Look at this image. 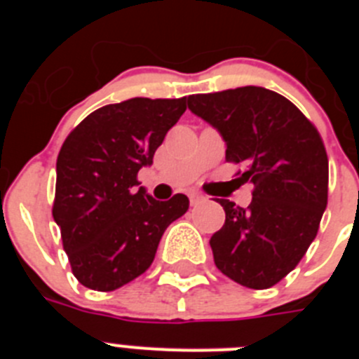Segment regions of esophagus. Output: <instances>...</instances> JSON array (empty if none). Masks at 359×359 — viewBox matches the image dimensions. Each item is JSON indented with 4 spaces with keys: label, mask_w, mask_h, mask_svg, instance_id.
Returning <instances> with one entry per match:
<instances>
[{
    "label": "esophagus",
    "mask_w": 359,
    "mask_h": 359,
    "mask_svg": "<svg viewBox=\"0 0 359 359\" xmlns=\"http://www.w3.org/2000/svg\"><path fill=\"white\" fill-rule=\"evenodd\" d=\"M189 198H190V203H192V205H198V203H201L203 199H205L201 194H199V192H190Z\"/></svg>",
    "instance_id": "esophagus-1"
}]
</instances>
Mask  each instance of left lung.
<instances>
[{"mask_svg":"<svg viewBox=\"0 0 359 359\" xmlns=\"http://www.w3.org/2000/svg\"><path fill=\"white\" fill-rule=\"evenodd\" d=\"M187 104L223 136L226 161L246 165L239 180L253 183L248 208L219 201L226 219L210 237L215 266L241 286H275L306 255L327 207L322 138L293 102L259 86L190 95Z\"/></svg>","mask_w":359,"mask_h":359,"instance_id":"obj_1","label":"left lung"}]
</instances>
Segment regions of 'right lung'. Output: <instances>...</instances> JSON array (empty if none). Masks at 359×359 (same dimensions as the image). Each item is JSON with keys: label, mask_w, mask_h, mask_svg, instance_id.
Returning a JSON list of instances; mask_svg holds the SVG:
<instances>
[{"label": "right lung", "mask_w": 359, "mask_h": 359, "mask_svg": "<svg viewBox=\"0 0 359 359\" xmlns=\"http://www.w3.org/2000/svg\"><path fill=\"white\" fill-rule=\"evenodd\" d=\"M185 109V97L107 104L62 144L52 214L82 286L115 291L140 277L165 228L189 210L185 194L156 201L136 180Z\"/></svg>", "instance_id": "right-lung-1"}]
</instances>
